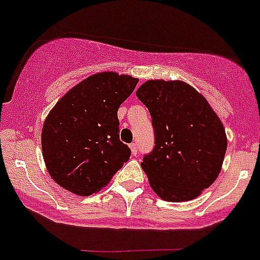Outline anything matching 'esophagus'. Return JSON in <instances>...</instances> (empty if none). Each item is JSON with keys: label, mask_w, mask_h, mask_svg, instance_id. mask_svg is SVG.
Segmentation results:
<instances>
[{"label": "esophagus", "mask_w": 260, "mask_h": 260, "mask_svg": "<svg viewBox=\"0 0 260 260\" xmlns=\"http://www.w3.org/2000/svg\"><path fill=\"white\" fill-rule=\"evenodd\" d=\"M129 149H131V152H132V155H137L138 150H137V146H136V144H131Z\"/></svg>", "instance_id": "1"}]
</instances>
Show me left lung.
I'll use <instances>...</instances> for the list:
<instances>
[{
  "mask_svg": "<svg viewBox=\"0 0 260 260\" xmlns=\"http://www.w3.org/2000/svg\"><path fill=\"white\" fill-rule=\"evenodd\" d=\"M136 96L146 105L155 147L142 169L154 192L178 203L198 198L222 169L227 136L207 99L182 81L150 79Z\"/></svg>",
  "mask_w": 260,
  "mask_h": 260,
  "instance_id": "left-lung-1",
  "label": "left lung"
}]
</instances>
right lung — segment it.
<instances>
[{
  "label": "right lung",
  "instance_id": "1",
  "mask_svg": "<svg viewBox=\"0 0 260 260\" xmlns=\"http://www.w3.org/2000/svg\"><path fill=\"white\" fill-rule=\"evenodd\" d=\"M138 79L115 72L89 75L51 109L41 142L51 178L78 196L96 193L129 159L119 140L118 109Z\"/></svg>",
  "mask_w": 260,
  "mask_h": 260
}]
</instances>
